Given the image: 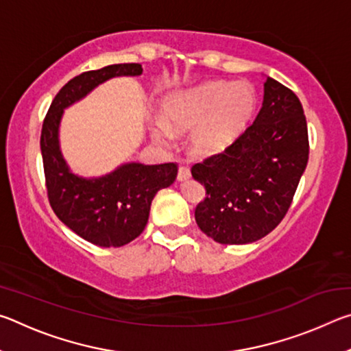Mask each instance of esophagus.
I'll return each instance as SVG.
<instances>
[{"label":"esophagus","mask_w":351,"mask_h":351,"mask_svg":"<svg viewBox=\"0 0 351 351\" xmlns=\"http://www.w3.org/2000/svg\"><path fill=\"white\" fill-rule=\"evenodd\" d=\"M190 176H192V173H190V169L181 165L180 170H178V181H187V180H190Z\"/></svg>","instance_id":"esophagus-1"}]
</instances>
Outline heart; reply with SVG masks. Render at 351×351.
I'll list each match as a JSON object with an SVG mask.
<instances>
[{
	"mask_svg": "<svg viewBox=\"0 0 351 351\" xmlns=\"http://www.w3.org/2000/svg\"><path fill=\"white\" fill-rule=\"evenodd\" d=\"M254 105V93L245 83L210 82L170 94L162 102L161 117L152 122L150 132L158 142L167 144L171 132L193 128L190 150L197 156H210L239 138L252 116Z\"/></svg>",
	"mask_w": 351,
	"mask_h": 351,
	"instance_id": "1",
	"label": "heart"
}]
</instances>
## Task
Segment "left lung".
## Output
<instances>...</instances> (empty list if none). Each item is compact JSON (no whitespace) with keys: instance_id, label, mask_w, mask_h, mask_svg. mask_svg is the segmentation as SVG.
Masks as SVG:
<instances>
[{"instance_id":"obj_1","label":"left lung","mask_w":351,"mask_h":351,"mask_svg":"<svg viewBox=\"0 0 351 351\" xmlns=\"http://www.w3.org/2000/svg\"><path fill=\"white\" fill-rule=\"evenodd\" d=\"M308 128L299 97L266 77L263 105L232 145L192 167L206 198L195 209L203 232L221 245H246L287 215L306 169Z\"/></svg>"}]
</instances>
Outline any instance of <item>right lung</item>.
<instances>
[{
	"mask_svg": "<svg viewBox=\"0 0 351 351\" xmlns=\"http://www.w3.org/2000/svg\"><path fill=\"white\" fill-rule=\"evenodd\" d=\"M141 74L139 63H121L74 77L57 93L41 128L40 147L52 210L73 232L102 247L123 246L142 234L154 195L173 184L178 165L125 162L104 176L83 178L64 161L58 130L64 108L86 97L100 83Z\"/></svg>",
	"mask_w": 351,
	"mask_h": 351,
	"instance_id": "1",
	"label": "right lung"
}]
</instances>
